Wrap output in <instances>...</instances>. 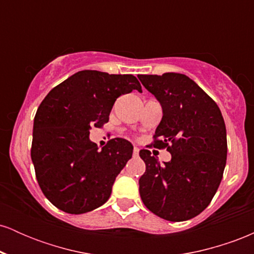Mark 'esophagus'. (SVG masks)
I'll use <instances>...</instances> for the list:
<instances>
[{
  "instance_id": "34e87169",
  "label": "esophagus",
  "mask_w": 254,
  "mask_h": 254,
  "mask_svg": "<svg viewBox=\"0 0 254 254\" xmlns=\"http://www.w3.org/2000/svg\"><path fill=\"white\" fill-rule=\"evenodd\" d=\"M138 153H139V148H137V147H133V151H132L133 156H138Z\"/></svg>"
}]
</instances>
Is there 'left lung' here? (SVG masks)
I'll use <instances>...</instances> for the list:
<instances>
[{"label":"left lung","instance_id":"8db88e82","mask_svg":"<svg viewBox=\"0 0 254 254\" xmlns=\"http://www.w3.org/2000/svg\"><path fill=\"white\" fill-rule=\"evenodd\" d=\"M162 106L154 148H167L171 161L160 165L150 150L139 151L145 164L139 178L142 202L172 222L190 220L211 202L227 160L226 125L217 104L184 74L139 75Z\"/></svg>","mask_w":254,"mask_h":254}]
</instances>
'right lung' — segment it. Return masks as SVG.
<instances>
[{
	"instance_id": "obj_1",
	"label": "right lung",
	"mask_w": 254,
	"mask_h": 254,
	"mask_svg": "<svg viewBox=\"0 0 254 254\" xmlns=\"http://www.w3.org/2000/svg\"><path fill=\"white\" fill-rule=\"evenodd\" d=\"M133 89L142 92L133 75L82 70L52 88L39 105L31 157L38 184L56 208L84 214L110 198L133 147L113 138L99 150L89 130L107 123L117 98Z\"/></svg>"
}]
</instances>
